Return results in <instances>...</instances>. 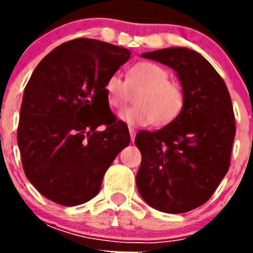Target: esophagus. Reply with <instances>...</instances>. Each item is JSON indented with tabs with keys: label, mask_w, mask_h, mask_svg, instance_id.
I'll list each match as a JSON object with an SVG mask.
<instances>
[{
	"label": "esophagus",
	"mask_w": 253,
	"mask_h": 253,
	"mask_svg": "<svg viewBox=\"0 0 253 253\" xmlns=\"http://www.w3.org/2000/svg\"><path fill=\"white\" fill-rule=\"evenodd\" d=\"M129 133H130V139L131 142H133L134 138H135V130H134L133 128H129Z\"/></svg>",
	"instance_id": "34e87169"
}]
</instances>
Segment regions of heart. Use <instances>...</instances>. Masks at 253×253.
I'll use <instances>...</instances> for the list:
<instances>
[{"mask_svg":"<svg viewBox=\"0 0 253 253\" xmlns=\"http://www.w3.org/2000/svg\"><path fill=\"white\" fill-rule=\"evenodd\" d=\"M166 68L154 62H139L129 68L126 80L111 75L105 84L109 105L120 110L134 95V105L120 113V119L129 125H163L172 122L185 104V91L178 82L169 80Z\"/></svg>","mask_w":253,"mask_h":253,"instance_id":"b5f03b06","label":"heart"}]
</instances>
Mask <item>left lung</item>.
<instances>
[{"instance_id":"8db88e82","label":"left lung","mask_w":253,"mask_h":253,"mask_svg":"<svg viewBox=\"0 0 253 253\" xmlns=\"http://www.w3.org/2000/svg\"><path fill=\"white\" fill-rule=\"evenodd\" d=\"M142 57L175 69L185 104L166 126L137 134L138 191L160 211L186 213L209 200L229 169L236 135L231 96L214 67L191 49L166 48Z\"/></svg>"}]
</instances>
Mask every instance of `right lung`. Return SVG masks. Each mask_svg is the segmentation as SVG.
Wrapping results in <instances>:
<instances>
[{"instance_id":"add662e5","label":"right lung","mask_w":253,"mask_h":253,"mask_svg":"<svg viewBox=\"0 0 253 253\" xmlns=\"http://www.w3.org/2000/svg\"><path fill=\"white\" fill-rule=\"evenodd\" d=\"M129 58L126 48L78 38L53 49L31 75L17 144L26 177L51 202L75 207L91 200L129 146L128 126L107 109L105 93L107 78Z\"/></svg>"}]
</instances>
